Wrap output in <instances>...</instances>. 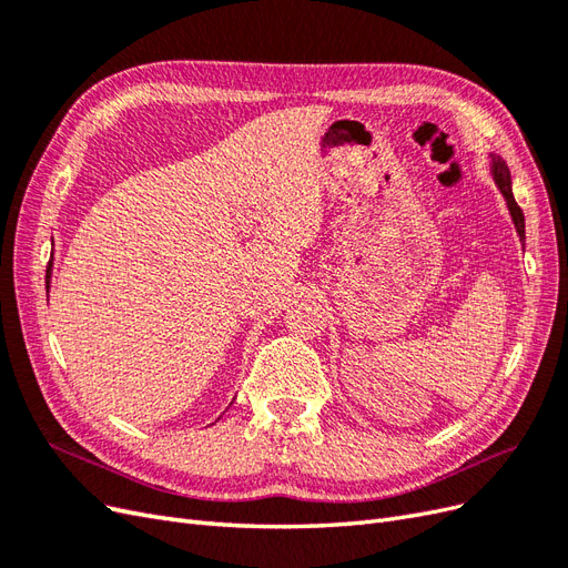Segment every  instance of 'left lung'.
Here are the masks:
<instances>
[{"mask_svg":"<svg viewBox=\"0 0 568 568\" xmlns=\"http://www.w3.org/2000/svg\"><path fill=\"white\" fill-rule=\"evenodd\" d=\"M490 173H493V180H495L497 189H500V194H503V196H505V201H507V209H509L511 222H514V227H517V234H519L521 244H524V242H526V222H524V211L519 209V203L514 201L509 168H507V163H505L500 156H495V153H490Z\"/></svg>","mask_w":568,"mask_h":568,"instance_id":"left-lung-1","label":"left lung"}]
</instances>
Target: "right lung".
Segmentation results:
<instances>
[{
  "mask_svg": "<svg viewBox=\"0 0 568 568\" xmlns=\"http://www.w3.org/2000/svg\"><path fill=\"white\" fill-rule=\"evenodd\" d=\"M49 280H51V261H49V267H47V288H49V284H51Z\"/></svg>",
  "mask_w": 568,
  "mask_h": 568,
  "instance_id": "add662e5",
  "label": "right lung"
}]
</instances>
